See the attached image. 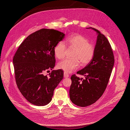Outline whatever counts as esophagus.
Segmentation results:
<instances>
[{"label": "esophagus", "instance_id": "esophagus-1", "mask_svg": "<svg viewBox=\"0 0 130 130\" xmlns=\"http://www.w3.org/2000/svg\"><path fill=\"white\" fill-rule=\"evenodd\" d=\"M64 78H68V77H69V75L67 73L64 72Z\"/></svg>", "mask_w": 130, "mask_h": 130}]
</instances>
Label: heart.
<instances>
[{
  "label": "heart",
  "instance_id": "b5f03b06",
  "mask_svg": "<svg viewBox=\"0 0 130 130\" xmlns=\"http://www.w3.org/2000/svg\"><path fill=\"white\" fill-rule=\"evenodd\" d=\"M64 43L69 47L75 49L73 58H66L58 64V68L66 73H71L78 68L80 62L82 65L88 64L93 59L95 54V46L89 43L88 40L80 34L73 35L68 37ZM62 42H59L54 48L55 56L59 59L65 56L66 46Z\"/></svg>",
  "mask_w": 130,
  "mask_h": 130
}]
</instances>
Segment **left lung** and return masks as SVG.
Masks as SVG:
<instances>
[{
    "mask_svg": "<svg viewBox=\"0 0 130 130\" xmlns=\"http://www.w3.org/2000/svg\"><path fill=\"white\" fill-rule=\"evenodd\" d=\"M88 28L92 29L98 34L95 54L92 61L76 72L85 76V79L72 75L70 89L71 101L81 107L94 103L101 97L108 84L115 61L112 48L107 38L96 29Z\"/></svg>",
    "mask_w": 130,
    "mask_h": 130,
    "instance_id": "left-lung-1",
    "label": "left lung"
}]
</instances>
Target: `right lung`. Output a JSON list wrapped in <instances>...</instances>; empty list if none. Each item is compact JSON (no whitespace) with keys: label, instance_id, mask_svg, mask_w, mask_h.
Masks as SVG:
<instances>
[{"label":"right lung","instance_id":"right-lung-1","mask_svg":"<svg viewBox=\"0 0 130 130\" xmlns=\"http://www.w3.org/2000/svg\"><path fill=\"white\" fill-rule=\"evenodd\" d=\"M65 34L55 29H41L29 35L18 47L13 62L16 83L21 93L32 104L43 106L52 100L57 86L63 79L61 70L45 71L55 66L54 48Z\"/></svg>","mask_w":130,"mask_h":130}]
</instances>
